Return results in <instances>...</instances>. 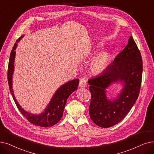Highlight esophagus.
<instances>
[{
	"instance_id": "esophagus-1",
	"label": "esophagus",
	"mask_w": 154,
	"mask_h": 154,
	"mask_svg": "<svg viewBox=\"0 0 154 154\" xmlns=\"http://www.w3.org/2000/svg\"><path fill=\"white\" fill-rule=\"evenodd\" d=\"M87 80L85 78H82L79 80V87L81 88H84L85 87H87Z\"/></svg>"
}]
</instances>
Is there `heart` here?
Segmentation results:
<instances>
[{"label":"heart","instance_id":"b5f03b06","mask_svg":"<svg viewBox=\"0 0 154 154\" xmlns=\"http://www.w3.org/2000/svg\"><path fill=\"white\" fill-rule=\"evenodd\" d=\"M110 59V55L108 51H103L98 53L91 62L92 71L96 73H100L103 71L109 66Z\"/></svg>","mask_w":154,"mask_h":154}]
</instances>
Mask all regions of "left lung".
Here are the masks:
<instances>
[{
    "label": "left lung",
    "instance_id": "8db88e82",
    "mask_svg": "<svg viewBox=\"0 0 154 154\" xmlns=\"http://www.w3.org/2000/svg\"><path fill=\"white\" fill-rule=\"evenodd\" d=\"M143 62L139 49L132 36L126 47L114 62L100 75L88 81L91 92L89 107L90 118L95 125L109 128L123 119L136 102L142 78ZM124 84L116 100H109L106 90L114 82Z\"/></svg>",
    "mask_w": 154,
    "mask_h": 154
}]
</instances>
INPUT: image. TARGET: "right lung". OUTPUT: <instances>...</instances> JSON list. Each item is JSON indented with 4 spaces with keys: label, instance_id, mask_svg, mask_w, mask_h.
<instances>
[{
    "label": "right lung",
    "instance_id": "add662e5",
    "mask_svg": "<svg viewBox=\"0 0 154 154\" xmlns=\"http://www.w3.org/2000/svg\"><path fill=\"white\" fill-rule=\"evenodd\" d=\"M23 37V36H21L19 39L16 40V43H15L14 45L10 54L8 71V79L9 90L17 107L20 110V111L24 118L29 122L36 126L51 127L57 124L62 118L67 98L72 92L77 89L79 83V79H75L73 80L67 82L57 89L44 112L39 115H36L25 111L23 108H21L16 100L13 88H12L13 87V75L14 72V62L16 54V52L14 51L17 47V43H18V42Z\"/></svg>",
    "mask_w": 154,
    "mask_h": 154
}]
</instances>
